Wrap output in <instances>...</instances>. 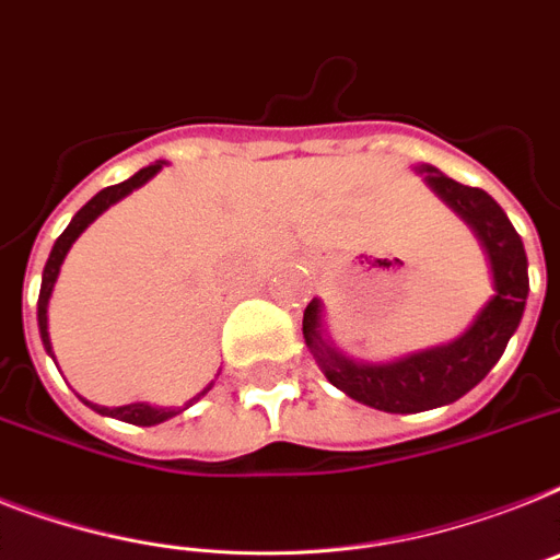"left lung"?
<instances>
[{"label":"left lung","mask_w":560,"mask_h":560,"mask_svg":"<svg viewBox=\"0 0 560 560\" xmlns=\"http://www.w3.org/2000/svg\"><path fill=\"white\" fill-rule=\"evenodd\" d=\"M425 186L440 201L469 224L492 267L494 295L480 307L466 330L445 345L390 359V362H362L336 351L325 336L322 299H313L304 311L302 334L311 353L319 362L330 385L351 399L388 413H417L452 406L469 394L506 351L509 339L521 325L529 293L526 249L521 235L492 195L477 186H463L440 170L420 163L413 166Z\"/></svg>","instance_id":"left-lung-1"}]
</instances>
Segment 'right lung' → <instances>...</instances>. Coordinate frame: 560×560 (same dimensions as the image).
<instances>
[{
	"label": "right lung",
	"instance_id": "add662e5",
	"mask_svg": "<svg viewBox=\"0 0 560 560\" xmlns=\"http://www.w3.org/2000/svg\"><path fill=\"white\" fill-rule=\"evenodd\" d=\"M161 170H163V161H154L152 166H147V170L135 172L129 180H122V184H117V186H106V189H100V192L94 195V198H91V201L85 203V207L80 209L74 218H71V224L66 226V233L54 241L51 256H48V261H45V270H43V288H39V302H36V322H39V336H43L45 351L51 353V357H54V351H51V336H48V302H51L54 284H57L59 267H62V261H66L68 249H71V244H74V241L85 233V226H89L91 221H97V218L103 215V212H106L112 203L122 201L126 195L135 192V189H140V186L147 184V180H152V177L158 175ZM209 388H212V383H209L207 388L201 390V394H195V397L189 399L184 408H189L192 402H198V399H201ZM83 402H85V406L94 408L97 413H103V417H115V420L131 422V425H158V422L170 420V417H175V413L184 411V408H158V406H149V402H131V406H117V408L94 406V402H89V399H83Z\"/></svg>",
	"mask_w": 560,
	"mask_h": 560
}]
</instances>
